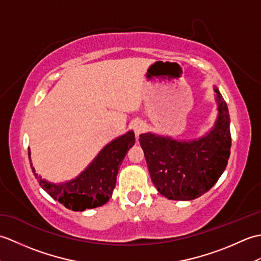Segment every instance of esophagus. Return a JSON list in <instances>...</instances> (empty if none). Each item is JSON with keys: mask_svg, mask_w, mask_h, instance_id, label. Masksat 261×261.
I'll return each instance as SVG.
<instances>
[{"mask_svg": "<svg viewBox=\"0 0 261 261\" xmlns=\"http://www.w3.org/2000/svg\"><path fill=\"white\" fill-rule=\"evenodd\" d=\"M145 130H146V124L143 123L142 121H137V122H135V124H134V131H135V135H136L137 138L139 137L141 134H143V132H145Z\"/></svg>", "mask_w": 261, "mask_h": 261, "instance_id": "obj_1", "label": "esophagus"}]
</instances>
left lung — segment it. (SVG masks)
I'll return each mask as SVG.
<instances>
[{
	"mask_svg": "<svg viewBox=\"0 0 261 261\" xmlns=\"http://www.w3.org/2000/svg\"><path fill=\"white\" fill-rule=\"evenodd\" d=\"M219 116L213 130L192 141H177L152 134L139 142L153 185L169 199L191 201L210 191L222 175L230 157V115L218 88Z\"/></svg>",
	"mask_w": 261,
	"mask_h": 261,
	"instance_id": "1",
	"label": "left lung"
}]
</instances>
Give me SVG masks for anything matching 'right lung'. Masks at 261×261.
I'll list each match as a JSON object with an SVG mask.
<instances>
[{"label": "right lung", "mask_w": 261, "mask_h": 261, "mask_svg": "<svg viewBox=\"0 0 261 261\" xmlns=\"http://www.w3.org/2000/svg\"><path fill=\"white\" fill-rule=\"evenodd\" d=\"M135 141L134 131L119 137L98 153L85 171L65 184H51L41 179L30 163L32 173L43 190L65 207L82 212L87 208L102 206L112 196L120 166ZM28 154L31 162L30 149Z\"/></svg>", "instance_id": "add662e5"}]
</instances>
